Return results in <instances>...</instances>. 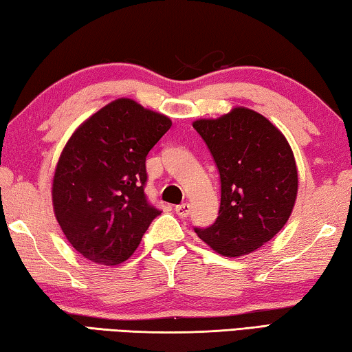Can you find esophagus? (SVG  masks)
Listing matches in <instances>:
<instances>
[{"label": "esophagus", "mask_w": 352, "mask_h": 352, "mask_svg": "<svg viewBox=\"0 0 352 352\" xmlns=\"http://www.w3.org/2000/svg\"><path fill=\"white\" fill-rule=\"evenodd\" d=\"M175 210H176L177 215L182 217V218H186V217L190 215V204L188 203H182L179 206H176Z\"/></svg>", "instance_id": "obj_1"}]
</instances>
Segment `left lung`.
Wrapping results in <instances>:
<instances>
[{
  "instance_id": "left-lung-1",
  "label": "left lung",
  "mask_w": 352,
  "mask_h": 352,
  "mask_svg": "<svg viewBox=\"0 0 352 352\" xmlns=\"http://www.w3.org/2000/svg\"><path fill=\"white\" fill-rule=\"evenodd\" d=\"M193 128L214 157L221 181L218 218L201 240L226 257L256 251L285 226L298 195L295 155L284 134L251 109L234 107Z\"/></svg>"
}]
</instances>
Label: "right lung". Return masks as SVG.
I'll return each mask as SVG.
<instances>
[{
    "label": "right lung",
    "instance_id": "right-lung-1",
    "mask_svg": "<svg viewBox=\"0 0 352 352\" xmlns=\"http://www.w3.org/2000/svg\"><path fill=\"white\" fill-rule=\"evenodd\" d=\"M171 120L129 98L109 102L73 132L53 177L56 220L85 258L118 265L160 210L145 195L146 155Z\"/></svg>",
    "mask_w": 352,
    "mask_h": 352
}]
</instances>
